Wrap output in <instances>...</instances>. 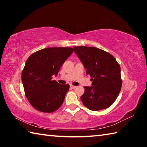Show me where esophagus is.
Listing matches in <instances>:
<instances>
[{"label": "esophagus", "instance_id": "34e87169", "mask_svg": "<svg viewBox=\"0 0 147 147\" xmlns=\"http://www.w3.org/2000/svg\"><path fill=\"white\" fill-rule=\"evenodd\" d=\"M70 87H71V88H72V89H75V88H76V86H73V85H71Z\"/></svg>", "mask_w": 147, "mask_h": 147}]
</instances>
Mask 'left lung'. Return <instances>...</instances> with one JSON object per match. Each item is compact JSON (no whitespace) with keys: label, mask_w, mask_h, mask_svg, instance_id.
<instances>
[{"label":"left lung","mask_w":147,"mask_h":147,"mask_svg":"<svg viewBox=\"0 0 147 147\" xmlns=\"http://www.w3.org/2000/svg\"><path fill=\"white\" fill-rule=\"evenodd\" d=\"M73 48L93 81V86L84 87L81 100L92 111L109 108L115 102L121 89L120 65L111 54L102 49L85 46Z\"/></svg>","instance_id":"8db88e82"}]
</instances>
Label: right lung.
Returning <instances> with one entry per match:
<instances>
[{
	"mask_svg": "<svg viewBox=\"0 0 147 147\" xmlns=\"http://www.w3.org/2000/svg\"><path fill=\"white\" fill-rule=\"evenodd\" d=\"M73 51L70 47H49L27 59L22 71V82L26 97L37 110L53 113L62 105L69 85L59 84L52 79Z\"/></svg>",
	"mask_w": 147,
	"mask_h": 147,
	"instance_id": "add662e5",
	"label": "right lung"
}]
</instances>
